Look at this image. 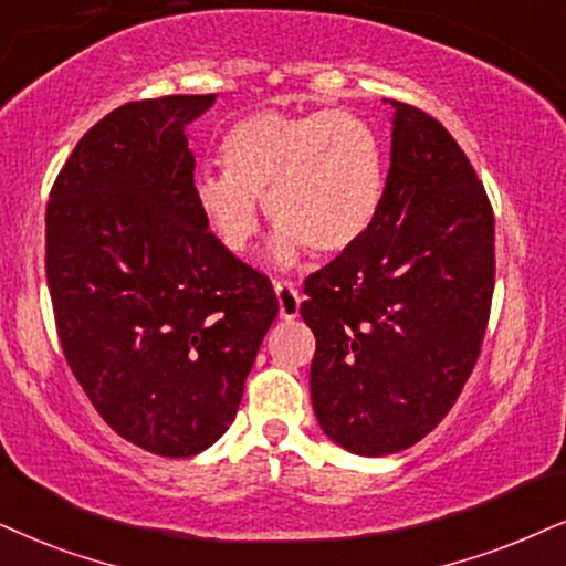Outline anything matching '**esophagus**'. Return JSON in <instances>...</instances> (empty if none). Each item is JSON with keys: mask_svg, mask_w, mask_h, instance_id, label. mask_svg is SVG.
<instances>
[{"mask_svg": "<svg viewBox=\"0 0 566 566\" xmlns=\"http://www.w3.org/2000/svg\"><path fill=\"white\" fill-rule=\"evenodd\" d=\"M274 292L279 300V316L284 321H292L300 316V292L292 282H274Z\"/></svg>", "mask_w": 566, "mask_h": 566, "instance_id": "obj_1", "label": "esophagus"}]
</instances>
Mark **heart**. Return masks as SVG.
I'll return each mask as SVG.
<instances>
[{
  "label": "heart",
  "mask_w": 566,
  "mask_h": 566,
  "mask_svg": "<svg viewBox=\"0 0 566 566\" xmlns=\"http://www.w3.org/2000/svg\"><path fill=\"white\" fill-rule=\"evenodd\" d=\"M224 171H200L192 198L213 238L245 253L261 203L279 230L276 259L311 248L336 255L366 238L386 192V154L374 125L345 109H259L219 143Z\"/></svg>",
  "instance_id": "heart-1"
}]
</instances>
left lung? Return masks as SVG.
I'll return each mask as SVG.
<instances>
[{
    "label": "left lung",
    "mask_w": 566,
    "mask_h": 566,
    "mask_svg": "<svg viewBox=\"0 0 566 566\" xmlns=\"http://www.w3.org/2000/svg\"><path fill=\"white\" fill-rule=\"evenodd\" d=\"M395 106L384 206L366 238L305 279L311 399L347 452L384 457L447 418L491 316L493 209L439 119Z\"/></svg>",
    "instance_id": "1"
}]
</instances>
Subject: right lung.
<instances>
[{
	"label": "right lung",
	"mask_w": 566,
	"mask_h": 566,
	"mask_svg": "<svg viewBox=\"0 0 566 566\" xmlns=\"http://www.w3.org/2000/svg\"><path fill=\"white\" fill-rule=\"evenodd\" d=\"M203 96L130 102L77 140L46 203V282L67 366L112 431L161 457L209 449L274 324L269 276L213 238L188 127Z\"/></svg>",
	"instance_id": "right-lung-1"
}]
</instances>
